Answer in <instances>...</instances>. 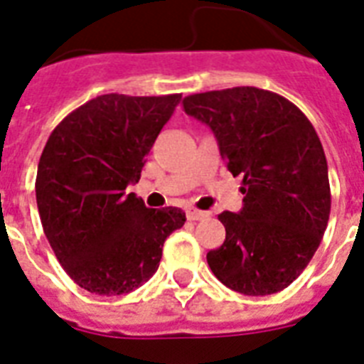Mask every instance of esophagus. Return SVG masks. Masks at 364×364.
<instances>
[{
    "instance_id": "34e87169",
    "label": "esophagus",
    "mask_w": 364,
    "mask_h": 364,
    "mask_svg": "<svg viewBox=\"0 0 364 364\" xmlns=\"http://www.w3.org/2000/svg\"><path fill=\"white\" fill-rule=\"evenodd\" d=\"M210 214L205 210H197V208H188V220H191V222H197V220H205V218H208Z\"/></svg>"
}]
</instances>
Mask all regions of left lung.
Listing matches in <instances>:
<instances>
[{"label":"left lung","instance_id":"8db88e82","mask_svg":"<svg viewBox=\"0 0 364 364\" xmlns=\"http://www.w3.org/2000/svg\"><path fill=\"white\" fill-rule=\"evenodd\" d=\"M186 114L210 127L242 208L222 212L220 248L206 254L214 276L242 295L286 289L316 254L331 214L327 159L306 116L286 97L254 86L193 94Z\"/></svg>","mask_w":364,"mask_h":364}]
</instances>
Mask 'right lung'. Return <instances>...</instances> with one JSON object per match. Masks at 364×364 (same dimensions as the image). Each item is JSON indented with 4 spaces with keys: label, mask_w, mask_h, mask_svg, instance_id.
Returning <instances> with one entry per match:
<instances>
[{
    "label": "right lung",
    "mask_w": 364,
    "mask_h": 364,
    "mask_svg": "<svg viewBox=\"0 0 364 364\" xmlns=\"http://www.w3.org/2000/svg\"><path fill=\"white\" fill-rule=\"evenodd\" d=\"M180 97L100 95L46 141L35 180L41 223L63 270L86 291L122 295L142 286L158 270L165 238L184 225L182 208H146L126 193Z\"/></svg>",
    "instance_id": "add662e5"
}]
</instances>
